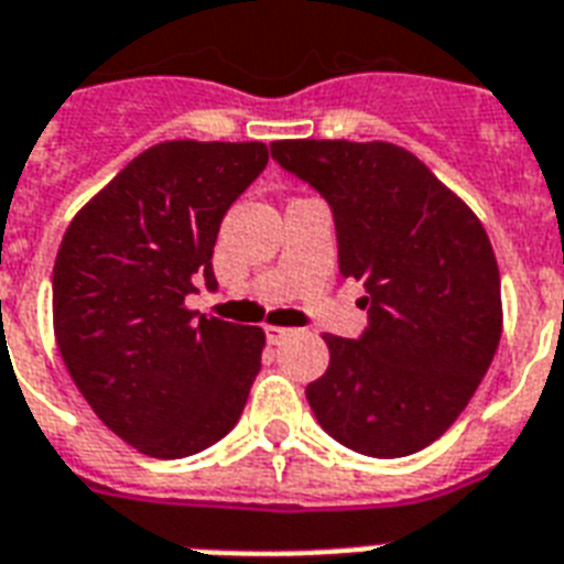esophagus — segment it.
Masks as SVG:
<instances>
[{
    "instance_id": "obj_1",
    "label": "esophagus",
    "mask_w": 564,
    "mask_h": 564,
    "mask_svg": "<svg viewBox=\"0 0 564 564\" xmlns=\"http://www.w3.org/2000/svg\"><path fill=\"white\" fill-rule=\"evenodd\" d=\"M292 334H295V330H290V327L265 325V339H269V343H283V339H290Z\"/></svg>"
}]
</instances>
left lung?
Instances as JSON below:
<instances>
[{
    "label": "left lung",
    "instance_id": "left-lung-1",
    "mask_svg": "<svg viewBox=\"0 0 564 564\" xmlns=\"http://www.w3.org/2000/svg\"><path fill=\"white\" fill-rule=\"evenodd\" d=\"M281 170L334 213L339 272L362 283L360 339L325 336L307 386L339 445L394 459L436 442L468 406L500 343V272L465 202L401 145L278 140Z\"/></svg>",
    "mask_w": 564,
    "mask_h": 564
}]
</instances>
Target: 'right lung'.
<instances>
[{"label":"right lung","instance_id":"add662e5","mask_svg":"<svg viewBox=\"0 0 564 564\" xmlns=\"http://www.w3.org/2000/svg\"><path fill=\"white\" fill-rule=\"evenodd\" d=\"M263 143L172 140L137 154L69 221L52 316L66 371L93 412L140 454L181 459L228 436L265 336L187 310L216 290L225 213L265 170Z\"/></svg>","mask_w":564,"mask_h":564}]
</instances>
